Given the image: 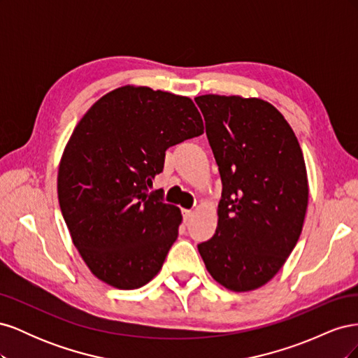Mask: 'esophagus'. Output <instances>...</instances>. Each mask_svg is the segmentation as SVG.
Masks as SVG:
<instances>
[{"instance_id":"34e87169","label":"esophagus","mask_w":358,"mask_h":358,"mask_svg":"<svg viewBox=\"0 0 358 358\" xmlns=\"http://www.w3.org/2000/svg\"><path fill=\"white\" fill-rule=\"evenodd\" d=\"M192 213H194V212H192L191 209H183V210H182V215H183V220H185V221H187V220H189V218H191V216H192Z\"/></svg>"}]
</instances>
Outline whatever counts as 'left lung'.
<instances>
[{"label":"left lung","instance_id":"obj_1","mask_svg":"<svg viewBox=\"0 0 358 358\" xmlns=\"http://www.w3.org/2000/svg\"><path fill=\"white\" fill-rule=\"evenodd\" d=\"M196 103L222 180L218 227L199 252L216 282L251 291L279 272L299 241L309 196L305 158L270 103L215 94Z\"/></svg>","mask_w":358,"mask_h":358}]
</instances>
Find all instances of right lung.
I'll use <instances>...</instances> for the list:
<instances>
[{
	"instance_id": "add662e5",
	"label": "right lung",
	"mask_w": 358,
	"mask_h": 358,
	"mask_svg": "<svg viewBox=\"0 0 358 358\" xmlns=\"http://www.w3.org/2000/svg\"><path fill=\"white\" fill-rule=\"evenodd\" d=\"M188 96L122 86L76 125L58 170V200L91 272L119 289L148 284L178 239L179 208L148 194L166 150L203 134Z\"/></svg>"
}]
</instances>
